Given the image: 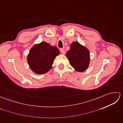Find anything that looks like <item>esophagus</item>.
<instances>
[{
	"mask_svg": "<svg viewBox=\"0 0 123 123\" xmlns=\"http://www.w3.org/2000/svg\"><path fill=\"white\" fill-rule=\"evenodd\" d=\"M60 52H61L62 54H65V50L63 49H60Z\"/></svg>",
	"mask_w": 123,
	"mask_h": 123,
	"instance_id": "1",
	"label": "esophagus"
}]
</instances>
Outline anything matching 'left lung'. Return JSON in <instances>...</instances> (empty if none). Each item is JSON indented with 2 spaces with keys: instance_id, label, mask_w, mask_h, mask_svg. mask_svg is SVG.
Segmentation results:
<instances>
[{
  "instance_id": "8db88e82",
  "label": "left lung",
  "mask_w": 123,
  "mask_h": 123,
  "mask_svg": "<svg viewBox=\"0 0 123 123\" xmlns=\"http://www.w3.org/2000/svg\"><path fill=\"white\" fill-rule=\"evenodd\" d=\"M70 64L77 72H83L89 66L90 56L89 49L78 42H74L66 53Z\"/></svg>"
}]
</instances>
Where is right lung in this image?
Returning <instances> with one entry per match:
<instances>
[{
  "instance_id": "add662e5",
  "label": "right lung",
  "mask_w": 123,
  "mask_h": 123,
  "mask_svg": "<svg viewBox=\"0 0 123 123\" xmlns=\"http://www.w3.org/2000/svg\"><path fill=\"white\" fill-rule=\"evenodd\" d=\"M60 54L56 46L45 42L36 44L30 49L27 61L30 69L36 74H44L52 68L54 60Z\"/></svg>"
}]
</instances>
